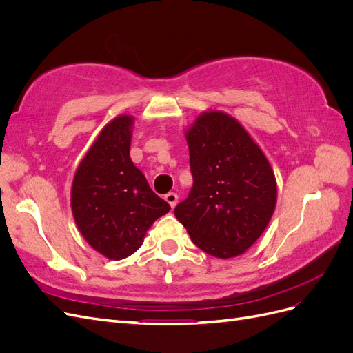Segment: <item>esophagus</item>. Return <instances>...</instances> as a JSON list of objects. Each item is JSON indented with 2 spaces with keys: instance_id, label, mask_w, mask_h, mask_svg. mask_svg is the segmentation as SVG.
Here are the masks:
<instances>
[{
  "instance_id": "obj_1",
  "label": "esophagus",
  "mask_w": 353,
  "mask_h": 353,
  "mask_svg": "<svg viewBox=\"0 0 353 353\" xmlns=\"http://www.w3.org/2000/svg\"><path fill=\"white\" fill-rule=\"evenodd\" d=\"M165 200L169 203L170 205V208H175L176 206V203H178V194L176 193H168L166 196H165Z\"/></svg>"
}]
</instances>
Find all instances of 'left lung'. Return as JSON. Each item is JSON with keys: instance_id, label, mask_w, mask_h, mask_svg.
<instances>
[{"instance_id": "8db88e82", "label": "left lung", "mask_w": 353, "mask_h": 353, "mask_svg": "<svg viewBox=\"0 0 353 353\" xmlns=\"http://www.w3.org/2000/svg\"><path fill=\"white\" fill-rule=\"evenodd\" d=\"M193 188L175 208L199 249L219 259L243 254L268 227L276 205L270 160L244 126L209 109L185 128Z\"/></svg>"}]
</instances>
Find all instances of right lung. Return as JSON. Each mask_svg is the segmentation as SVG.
I'll use <instances>...</instances> for the list:
<instances>
[{"label": "right lung", "mask_w": 353, "mask_h": 353, "mask_svg": "<svg viewBox=\"0 0 353 353\" xmlns=\"http://www.w3.org/2000/svg\"><path fill=\"white\" fill-rule=\"evenodd\" d=\"M132 130L131 114L116 116L105 125L77 168L70 191L82 237L112 261L140 249L153 222L170 210L132 163Z\"/></svg>", "instance_id": "add662e5"}]
</instances>
